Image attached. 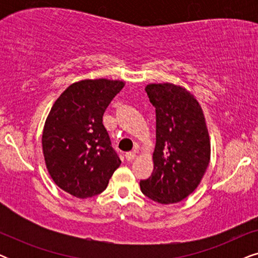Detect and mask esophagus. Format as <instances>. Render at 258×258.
<instances>
[{
  "mask_svg": "<svg viewBox=\"0 0 258 258\" xmlns=\"http://www.w3.org/2000/svg\"><path fill=\"white\" fill-rule=\"evenodd\" d=\"M135 157H136V154H135V153H126V154H125V160H126V161H133V160H135Z\"/></svg>",
  "mask_w": 258,
  "mask_h": 258,
  "instance_id": "obj_1",
  "label": "esophagus"
}]
</instances>
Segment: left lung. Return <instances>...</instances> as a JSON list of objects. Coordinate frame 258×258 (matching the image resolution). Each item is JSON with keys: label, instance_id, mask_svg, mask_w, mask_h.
<instances>
[{"label": "left lung", "instance_id": "obj_1", "mask_svg": "<svg viewBox=\"0 0 258 258\" xmlns=\"http://www.w3.org/2000/svg\"><path fill=\"white\" fill-rule=\"evenodd\" d=\"M156 110L154 171L140 182L141 190L157 203H177L202 181L210 161V139L203 110L194 95L172 83L146 87Z\"/></svg>", "mask_w": 258, "mask_h": 258}]
</instances>
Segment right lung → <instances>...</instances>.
Wrapping results in <instances>:
<instances>
[{
  "label": "right lung",
  "mask_w": 258,
  "mask_h": 258,
  "mask_svg": "<svg viewBox=\"0 0 258 258\" xmlns=\"http://www.w3.org/2000/svg\"><path fill=\"white\" fill-rule=\"evenodd\" d=\"M123 87V81L107 79L73 83L45 119L42 149L49 175L56 185L77 199L105 190L121 164L102 117Z\"/></svg>",
  "instance_id": "1"
}]
</instances>
